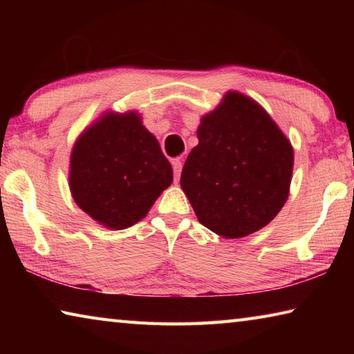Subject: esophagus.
I'll list each match as a JSON object with an SVG mask.
<instances>
[{"label":"esophagus","instance_id":"obj_1","mask_svg":"<svg viewBox=\"0 0 354 354\" xmlns=\"http://www.w3.org/2000/svg\"><path fill=\"white\" fill-rule=\"evenodd\" d=\"M171 167H173V176H175V183L179 181V176H181V170H183V164L181 159H171Z\"/></svg>","mask_w":354,"mask_h":354}]
</instances>
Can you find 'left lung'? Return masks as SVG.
Returning <instances> with one entry per match:
<instances>
[{
	"label": "left lung",
	"instance_id": "obj_1",
	"mask_svg": "<svg viewBox=\"0 0 354 354\" xmlns=\"http://www.w3.org/2000/svg\"><path fill=\"white\" fill-rule=\"evenodd\" d=\"M181 173L196 218L225 239L262 230L290 192L293 148L268 112L237 91L200 120Z\"/></svg>",
	"mask_w": 354,
	"mask_h": 354
}]
</instances>
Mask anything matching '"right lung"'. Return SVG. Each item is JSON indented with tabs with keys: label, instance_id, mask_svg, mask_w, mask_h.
<instances>
[{
	"label": "right lung",
	"instance_id": "right-lung-1",
	"mask_svg": "<svg viewBox=\"0 0 354 354\" xmlns=\"http://www.w3.org/2000/svg\"><path fill=\"white\" fill-rule=\"evenodd\" d=\"M171 181L170 162L136 111L101 113L71 149V196L107 230H124L145 218Z\"/></svg>",
	"mask_w": 354,
	"mask_h": 354
}]
</instances>
